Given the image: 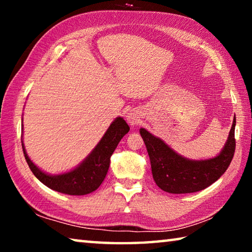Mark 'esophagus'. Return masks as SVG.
Returning <instances> with one entry per match:
<instances>
[{"mask_svg":"<svg viewBox=\"0 0 252 252\" xmlns=\"http://www.w3.org/2000/svg\"><path fill=\"white\" fill-rule=\"evenodd\" d=\"M126 121L129 122L130 126H136L140 123V116L135 111H130L126 116Z\"/></svg>","mask_w":252,"mask_h":252,"instance_id":"obj_1","label":"esophagus"}]
</instances>
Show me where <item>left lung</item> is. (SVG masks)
Listing matches in <instances>:
<instances>
[{
	"label": "left lung",
	"instance_id": "1",
	"mask_svg": "<svg viewBox=\"0 0 252 252\" xmlns=\"http://www.w3.org/2000/svg\"><path fill=\"white\" fill-rule=\"evenodd\" d=\"M234 126L236 118L222 150L217 157L207 160L187 159L160 138L141 127L140 134L146 143L157 186L165 192L176 194L197 192L211 186L225 172L233 158L236 149Z\"/></svg>",
	"mask_w": 252,
	"mask_h": 252
}]
</instances>
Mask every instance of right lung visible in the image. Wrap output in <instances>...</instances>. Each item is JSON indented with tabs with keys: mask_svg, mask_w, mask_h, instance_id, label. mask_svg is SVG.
I'll use <instances>...</instances> for the list:
<instances>
[{
	"mask_svg": "<svg viewBox=\"0 0 252 252\" xmlns=\"http://www.w3.org/2000/svg\"><path fill=\"white\" fill-rule=\"evenodd\" d=\"M129 130L123 118H116L90 155L78 167L61 174H49L37 168L29 158L22 141L23 153L31 171L43 185L61 193L84 195L95 191L103 182L109 170L110 158Z\"/></svg>",
	"mask_w": 252,
	"mask_h": 252,
	"instance_id": "obj_1",
	"label": "right lung"
}]
</instances>
